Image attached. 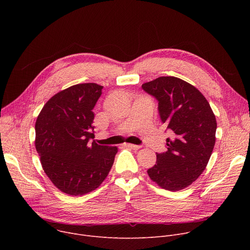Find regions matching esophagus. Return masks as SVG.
<instances>
[{"instance_id": "obj_1", "label": "esophagus", "mask_w": 250, "mask_h": 250, "mask_svg": "<svg viewBox=\"0 0 250 250\" xmlns=\"http://www.w3.org/2000/svg\"><path fill=\"white\" fill-rule=\"evenodd\" d=\"M125 146H126L128 148H131V149H139L141 147L140 146H135V145H130V144H125Z\"/></svg>"}]
</instances>
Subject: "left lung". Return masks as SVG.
Segmentation results:
<instances>
[{
	"label": "left lung",
	"mask_w": 250,
	"mask_h": 250,
	"mask_svg": "<svg viewBox=\"0 0 250 250\" xmlns=\"http://www.w3.org/2000/svg\"><path fill=\"white\" fill-rule=\"evenodd\" d=\"M158 101L161 122L172 131L167 150L156 153V164L147 170L159 187L179 191L191 185L205 170L216 142L217 121L203 94L173 76L142 84Z\"/></svg>",
	"instance_id": "8db88e82"
}]
</instances>
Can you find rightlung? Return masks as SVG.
I'll return each mask as SVG.
<instances>
[{
  "label": "right lung",
  "instance_id": "obj_1",
  "mask_svg": "<svg viewBox=\"0 0 250 250\" xmlns=\"http://www.w3.org/2000/svg\"><path fill=\"white\" fill-rule=\"evenodd\" d=\"M103 86L84 83L54 95L35 123V148L50 181L61 192L81 196L97 189L108 176L117 146L90 144L93 109Z\"/></svg>",
  "mask_w": 250,
  "mask_h": 250
}]
</instances>
